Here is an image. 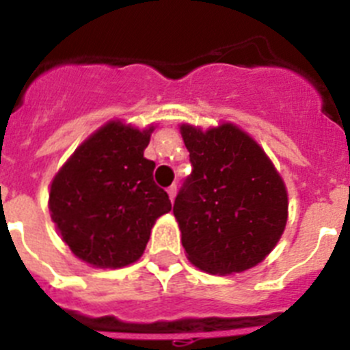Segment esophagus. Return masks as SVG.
Listing matches in <instances>:
<instances>
[{"instance_id":"34e87169","label":"esophagus","mask_w":350,"mask_h":350,"mask_svg":"<svg viewBox=\"0 0 350 350\" xmlns=\"http://www.w3.org/2000/svg\"><path fill=\"white\" fill-rule=\"evenodd\" d=\"M166 193H168L170 200L173 202V198H175V194H177V185H170L168 189H166Z\"/></svg>"}]
</instances>
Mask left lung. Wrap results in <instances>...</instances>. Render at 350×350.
Wrapping results in <instances>:
<instances>
[{"instance_id": "8db88e82", "label": "left lung", "mask_w": 350, "mask_h": 350, "mask_svg": "<svg viewBox=\"0 0 350 350\" xmlns=\"http://www.w3.org/2000/svg\"><path fill=\"white\" fill-rule=\"evenodd\" d=\"M193 166L173 205L187 258L208 273L249 270L271 252L287 221L282 178L233 124L182 126Z\"/></svg>"}]
</instances>
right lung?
<instances>
[{"mask_svg":"<svg viewBox=\"0 0 350 350\" xmlns=\"http://www.w3.org/2000/svg\"><path fill=\"white\" fill-rule=\"evenodd\" d=\"M154 128L108 122L77 148L52 180L49 208L61 238L82 261L120 268L137 261L154 222L172 210L144 157Z\"/></svg>","mask_w":350,"mask_h":350,"instance_id":"1","label":"right lung"}]
</instances>
